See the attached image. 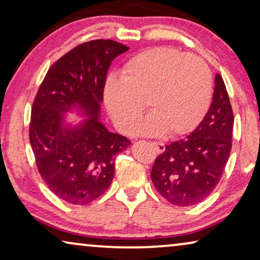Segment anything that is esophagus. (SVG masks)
I'll return each mask as SVG.
<instances>
[{
    "label": "esophagus",
    "mask_w": 260,
    "mask_h": 260,
    "mask_svg": "<svg viewBox=\"0 0 260 260\" xmlns=\"http://www.w3.org/2000/svg\"><path fill=\"white\" fill-rule=\"evenodd\" d=\"M151 145L155 148V150L157 154H162V152L166 150L165 143H161V142H151Z\"/></svg>",
    "instance_id": "34e87169"
}]
</instances>
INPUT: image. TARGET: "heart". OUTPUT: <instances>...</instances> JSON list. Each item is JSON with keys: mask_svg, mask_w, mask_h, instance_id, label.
<instances>
[{"mask_svg": "<svg viewBox=\"0 0 260 260\" xmlns=\"http://www.w3.org/2000/svg\"><path fill=\"white\" fill-rule=\"evenodd\" d=\"M212 76L204 60L169 47H155L125 63L122 77L105 80L103 98L109 116L122 133L133 129L145 109L147 118L135 127L141 135L187 134L208 108Z\"/></svg>", "mask_w": 260, "mask_h": 260, "instance_id": "obj_1", "label": "heart"}]
</instances>
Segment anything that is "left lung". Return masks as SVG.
Masks as SVG:
<instances>
[{
	"instance_id": "1",
	"label": "left lung",
	"mask_w": 260,
	"mask_h": 260,
	"mask_svg": "<svg viewBox=\"0 0 260 260\" xmlns=\"http://www.w3.org/2000/svg\"><path fill=\"white\" fill-rule=\"evenodd\" d=\"M233 111L225 83L215 74L213 101L201 123L186 138L166 145L150 177L170 204L187 207L205 200L218 186L232 149Z\"/></svg>"
}]
</instances>
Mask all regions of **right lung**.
Wrapping results in <instances>:
<instances>
[{"mask_svg":"<svg viewBox=\"0 0 260 260\" xmlns=\"http://www.w3.org/2000/svg\"><path fill=\"white\" fill-rule=\"evenodd\" d=\"M129 47L92 40L66 53L48 70L31 106L29 141L49 189L72 205H87L110 187L115 159L131 142L101 122L110 65ZM84 119L73 124L67 113Z\"/></svg>","mask_w":260,"mask_h":260,"instance_id":"obj_1","label":"right lung"}]
</instances>
